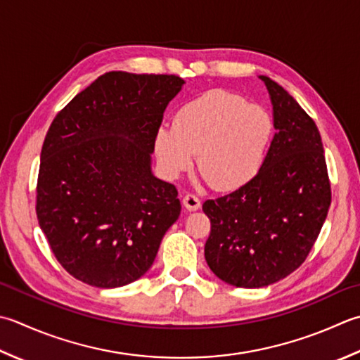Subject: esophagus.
Masks as SVG:
<instances>
[{"instance_id": "34e87169", "label": "esophagus", "mask_w": 360, "mask_h": 360, "mask_svg": "<svg viewBox=\"0 0 360 360\" xmlns=\"http://www.w3.org/2000/svg\"><path fill=\"white\" fill-rule=\"evenodd\" d=\"M182 202H184L186 209H188V210H198L201 207L200 198L196 195H193V193H187L184 196V200H182Z\"/></svg>"}]
</instances>
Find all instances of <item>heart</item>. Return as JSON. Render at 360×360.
<instances>
[{
  "label": "heart",
  "instance_id": "b5f03b06",
  "mask_svg": "<svg viewBox=\"0 0 360 360\" xmlns=\"http://www.w3.org/2000/svg\"><path fill=\"white\" fill-rule=\"evenodd\" d=\"M273 134V117L262 105L214 89L182 105L174 126L158 131L156 154L170 178L190 168L198 154V168L209 186L234 190L259 173Z\"/></svg>",
  "mask_w": 360,
  "mask_h": 360
}]
</instances>
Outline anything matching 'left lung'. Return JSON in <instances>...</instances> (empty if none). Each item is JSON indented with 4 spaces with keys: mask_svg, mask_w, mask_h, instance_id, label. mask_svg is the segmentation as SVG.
I'll return each mask as SVG.
<instances>
[{
    "mask_svg": "<svg viewBox=\"0 0 360 360\" xmlns=\"http://www.w3.org/2000/svg\"><path fill=\"white\" fill-rule=\"evenodd\" d=\"M273 104L274 137L250 182L202 204L210 220L209 269L224 283L259 288L304 262L330 206V182L319 128L287 91L260 76Z\"/></svg>",
    "mask_w": 360,
    "mask_h": 360,
    "instance_id": "1",
    "label": "left lung"
}]
</instances>
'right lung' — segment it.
Here are the masks:
<instances>
[{"label": "right lung", "mask_w": 360, "mask_h": 360, "mask_svg": "<svg viewBox=\"0 0 360 360\" xmlns=\"http://www.w3.org/2000/svg\"><path fill=\"white\" fill-rule=\"evenodd\" d=\"M184 79L109 72L77 94L46 132L35 212L49 248L73 278L122 287L150 270L181 202L154 178L151 153Z\"/></svg>", "instance_id": "right-lung-1"}]
</instances>
